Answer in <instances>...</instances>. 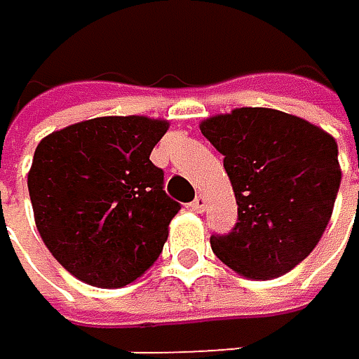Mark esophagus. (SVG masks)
<instances>
[{
  "label": "esophagus",
  "mask_w": 359,
  "mask_h": 359,
  "mask_svg": "<svg viewBox=\"0 0 359 359\" xmlns=\"http://www.w3.org/2000/svg\"><path fill=\"white\" fill-rule=\"evenodd\" d=\"M192 209H194L196 213L205 211V209H207V196H205V194H198V196L192 201Z\"/></svg>",
  "instance_id": "obj_1"
}]
</instances>
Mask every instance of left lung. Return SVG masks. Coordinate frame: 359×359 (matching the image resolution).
<instances>
[{
	"mask_svg": "<svg viewBox=\"0 0 359 359\" xmlns=\"http://www.w3.org/2000/svg\"><path fill=\"white\" fill-rule=\"evenodd\" d=\"M198 126L224 156L239 213L229 235H211L213 254L245 279L285 275L330 222L341 186L334 137L271 107H237Z\"/></svg>",
	"mask_w": 359,
	"mask_h": 359,
	"instance_id": "left-lung-1",
	"label": "left lung"
}]
</instances>
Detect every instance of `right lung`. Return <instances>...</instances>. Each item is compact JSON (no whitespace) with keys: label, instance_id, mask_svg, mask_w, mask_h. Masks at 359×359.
Segmentation results:
<instances>
[{"label":"right lung","instance_id":"add662e5","mask_svg":"<svg viewBox=\"0 0 359 359\" xmlns=\"http://www.w3.org/2000/svg\"><path fill=\"white\" fill-rule=\"evenodd\" d=\"M169 122L101 116L43 137L27 175L39 237L76 279L122 287L161 256L182 209L150 154Z\"/></svg>","mask_w":359,"mask_h":359}]
</instances>
